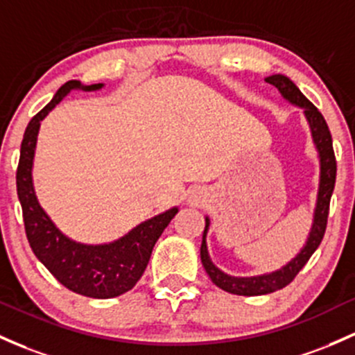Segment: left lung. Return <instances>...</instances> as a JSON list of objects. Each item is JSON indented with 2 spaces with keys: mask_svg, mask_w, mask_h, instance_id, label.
I'll return each instance as SVG.
<instances>
[{
  "mask_svg": "<svg viewBox=\"0 0 355 355\" xmlns=\"http://www.w3.org/2000/svg\"><path fill=\"white\" fill-rule=\"evenodd\" d=\"M268 84L275 85L282 96L290 103L297 104V106L305 109V116L309 119L311 136H313L315 146H317L318 155H320V187H318V197H317V207H315L313 225L309 239H306L305 248L300 251V254L293 261L283 266L282 270L270 272V275L251 276V278H234L225 272H222L219 268L214 266V263L209 258L207 243H205V236L209 231V219H205L204 236H202V246H200V259L204 264L205 271H207L209 278L212 279L214 285H217L220 290L227 291L232 295H243V297H256V295H268L272 291H278L286 285H290L298 275L300 270L306 264V261L311 258L315 249L320 246L323 234L327 229V217H329L330 209V197H332L334 187H336L337 177V162L336 153H334L332 146V135H330L329 126H327L325 119H323L322 112L318 111L313 104L302 94V91L291 83L285 76H271L266 79Z\"/></svg>",
  "mask_w": 355,
  "mask_h": 355,
  "instance_id": "8db88e82",
  "label": "left lung"
}]
</instances>
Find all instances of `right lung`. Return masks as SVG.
Here are the masks:
<instances>
[{
    "label": "right lung",
    "instance_id": "add662e5",
    "mask_svg": "<svg viewBox=\"0 0 355 355\" xmlns=\"http://www.w3.org/2000/svg\"><path fill=\"white\" fill-rule=\"evenodd\" d=\"M103 84L83 85L69 80L62 85L46 106L35 114L23 135L17 168V192L23 210L26 239L44 266L65 288L89 298H114L133 288L145 272L158 237L178 212L166 210L136 225L121 239L103 246H87L70 241L55 227L38 204L32 182V166L40 121L69 94L72 89L97 91Z\"/></svg>",
    "mask_w": 355,
    "mask_h": 355
}]
</instances>
